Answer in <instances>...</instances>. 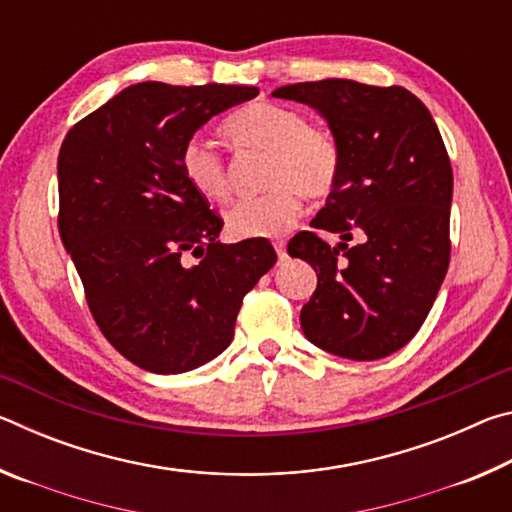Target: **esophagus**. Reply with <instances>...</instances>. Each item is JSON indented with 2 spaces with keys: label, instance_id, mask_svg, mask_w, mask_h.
<instances>
[{
  "label": "esophagus",
  "instance_id": "1",
  "mask_svg": "<svg viewBox=\"0 0 512 512\" xmlns=\"http://www.w3.org/2000/svg\"><path fill=\"white\" fill-rule=\"evenodd\" d=\"M273 248H275V253H277V257L280 259H287V244H284L282 239H277V241H273Z\"/></svg>",
  "mask_w": 512,
  "mask_h": 512
}]
</instances>
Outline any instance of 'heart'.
Instances as JSON below:
<instances>
[{"mask_svg": "<svg viewBox=\"0 0 512 512\" xmlns=\"http://www.w3.org/2000/svg\"><path fill=\"white\" fill-rule=\"evenodd\" d=\"M223 133L241 151L266 153L264 194L244 198L225 212V228L237 239L275 237L289 230L300 214V194L323 201L339 185L343 153L336 137L298 110L253 103L223 124ZM180 173L207 203L230 196V176L221 153L203 140H189L180 151Z\"/></svg>", "mask_w": 512, "mask_h": 512, "instance_id": "obj_1", "label": "heart"}]
</instances>
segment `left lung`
I'll list each match as a JSON object with an SVG mask.
<instances>
[{"label":"left lung","instance_id":"8db88e82","mask_svg":"<svg viewBox=\"0 0 512 512\" xmlns=\"http://www.w3.org/2000/svg\"><path fill=\"white\" fill-rule=\"evenodd\" d=\"M273 94L316 108L343 153L339 185L311 221L343 241L329 246L302 230L287 246L318 275L302 332L345 359L388 357L418 334L449 266L454 176L443 137L402 85L327 79ZM354 234L362 244L348 247Z\"/></svg>","mask_w":512,"mask_h":512}]
</instances>
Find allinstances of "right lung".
Instances as JSON below:
<instances>
[{
    "mask_svg": "<svg viewBox=\"0 0 512 512\" xmlns=\"http://www.w3.org/2000/svg\"><path fill=\"white\" fill-rule=\"evenodd\" d=\"M253 97L241 85L137 83L60 146V239L101 334L149 372L178 375L228 348L244 296L277 259L264 237L219 244L223 219L180 173L198 128Z\"/></svg>",
    "mask_w": 512,
    "mask_h": 512,
    "instance_id": "obj_1",
    "label": "right lung"
}]
</instances>
